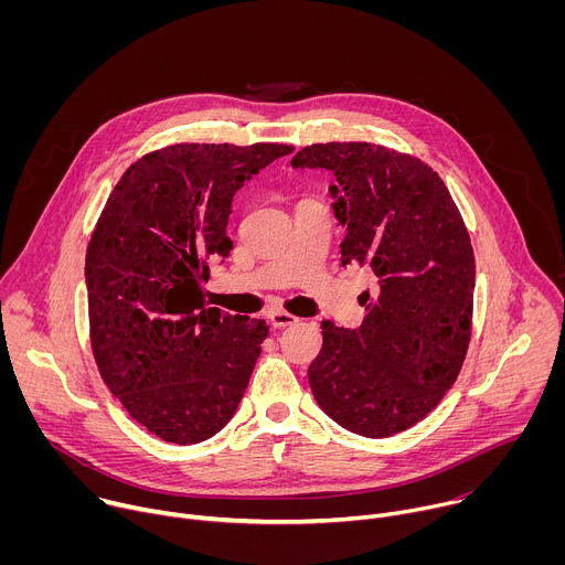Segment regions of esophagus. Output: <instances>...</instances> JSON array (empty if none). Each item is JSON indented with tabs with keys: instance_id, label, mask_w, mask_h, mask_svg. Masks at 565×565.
Returning a JSON list of instances; mask_svg holds the SVG:
<instances>
[{
	"instance_id": "esophagus-1",
	"label": "esophagus",
	"mask_w": 565,
	"mask_h": 565,
	"mask_svg": "<svg viewBox=\"0 0 565 565\" xmlns=\"http://www.w3.org/2000/svg\"><path fill=\"white\" fill-rule=\"evenodd\" d=\"M268 319H270V324L275 327V329H284V327H292L295 321H297V317L295 315H290V312H270L268 315Z\"/></svg>"
}]
</instances>
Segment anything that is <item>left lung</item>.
Returning <instances> with one entry per match:
<instances>
[{"label":"left lung","mask_w":565,"mask_h":565,"mask_svg":"<svg viewBox=\"0 0 565 565\" xmlns=\"http://www.w3.org/2000/svg\"><path fill=\"white\" fill-rule=\"evenodd\" d=\"M295 170H329L333 212L347 227L342 266H366L360 329L321 321L308 366L317 405L344 429L386 438L436 409L471 338L473 250L443 179L420 158L373 142L310 145Z\"/></svg>","instance_id":"left-lung-1"}]
</instances>
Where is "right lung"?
Returning <instances> with one entry per match:
<instances>
[{"label":"right lung","mask_w":565,"mask_h":565,"mask_svg":"<svg viewBox=\"0 0 565 565\" xmlns=\"http://www.w3.org/2000/svg\"><path fill=\"white\" fill-rule=\"evenodd\" d=\"M290 145L181 142L120 177L87 248L92 349L127 414L196 445L234 416L268 338L264 319L210 308V262L232 250V196Z\"/></svg>","instance_id":"right-lung-1"}]
</instances>
